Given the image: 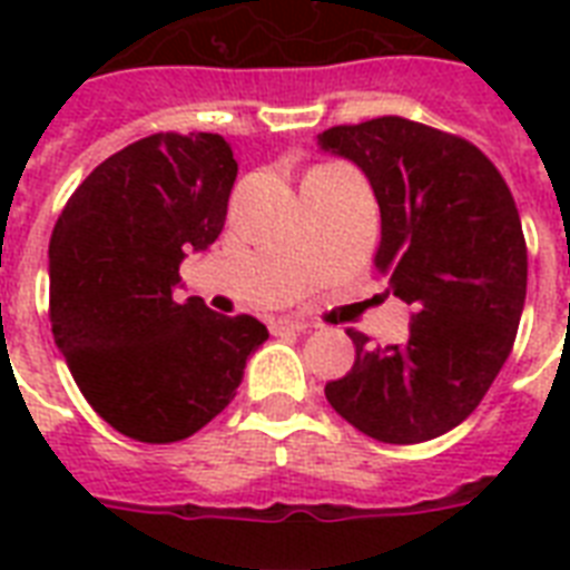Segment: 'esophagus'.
<instances>
[{
	"label": "esophagus",
	"instance_id": "obj_1",
	"mask_svg": "<svg viewBox=\"0 0 570 570\" xmlns=\"http://www.w3.org/2000/svg\"><path fill=\"white\" fill-rule=\"evenodd\" d=\"M313 322L304 320V316H277L272 320V331H307Z\"/></svg>",
	"mask_w": 570,
	"mask_h": 570
}]
</instances>
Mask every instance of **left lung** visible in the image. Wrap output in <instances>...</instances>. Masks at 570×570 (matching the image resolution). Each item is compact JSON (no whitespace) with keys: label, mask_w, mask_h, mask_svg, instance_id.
Returning a JSON list of instances; mask_svg holds the SVG:
<instances>
[{"label":"left lung","mask_w":570,"mask_h":570,"mask_svg":"<svg viewBox=\"0 0 570 570\" xmlns=\"http://www.w3.org/2000/svg\"><path fill=\"white\" fill-rule=\"evenodd\" d=\"M370 177L381 209L375 268L411 304L402 346L348 328L355 366L331 407L381 443H423L468 420L514 346L527 239L503 174L468 138L384 115L320 136Z\"/></svg>","instance_id":"1"}]
</instances>
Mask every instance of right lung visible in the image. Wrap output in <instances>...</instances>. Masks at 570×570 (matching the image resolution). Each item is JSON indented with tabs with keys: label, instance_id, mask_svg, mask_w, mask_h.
Returning a JSON list of instances; mask_svg holds the SVG:
<instances>
[{
	"label": "right lung",
	"instance_id": "1",
	"mask_svg": "<svg viewBox=\"0 0 570 570\" xmlns=\"http://www.w3.org/2000/svg\"><path fill=\"white\" fill-rule=\"evenodd\" d=\"M236 159L215 132H156L70 195L49 239V322L88 405L141 443L191 438L268 337L248 313L174 302L186 250L218 239Z\"/></svg>",
	"mask_w": 570,
	"mask_h": 570
}]
</instances>
